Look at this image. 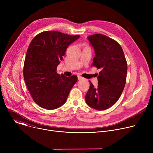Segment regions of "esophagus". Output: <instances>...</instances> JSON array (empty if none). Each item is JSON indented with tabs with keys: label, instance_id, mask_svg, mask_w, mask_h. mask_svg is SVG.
Instances as JSON below:
<instances>
[{
	"label": "esophagus",
	"instance_id": "esophagus-1",
	"mask_svg": "<svg viewBox=\"0 0 153 153\" xmlns=\"http://www.w3.org/2000/svg\"><path fill=\"white\" fill-rule=\"evenodd\" d=\"M77 78H78V80H81L82 79H83V78H82L81 76H77Z\"/></svg>",
	"mask_w": 153,
	"mask_h": 153
}]
</instances>
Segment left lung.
Wrapping results in <instances>:
<instances>
[{
  "label": "left lung",
  "mask_w": 153,
  "mask_h": 153,
  "mask_svg": "<svg viewBox=\"0 0 153 153\" xmlns=\"http://www.w3.org/2000/svg\"><path fill=\"white\" fill-rule=\"evenodd\" d=\"M87 38L94 50L93 66L100 71L96 88L89 81L85 100L91 108L105 110L115 104L121 96L126 83L127 63L122 47L116 40L100 34Z\"/></svg>",
  "instance_id": "8db88e82"
}]
</instances>
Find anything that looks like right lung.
<instances>
[{
  "instance_id": "obj_1",
  "label": "right lung",
  "mask_w": 153,
  "mask_h": 153,
  "mask_svg": "<svg viewBox=\"0 0 153 153\" xmlns=\"http://www.w3.org/2000/svg\"><path fill=\"white\" fill-rule=\"evenodd\" d=\"M80 37L56 31H43L31 42L24 66V77L34 101L40 107L54 110L66 102L77 81L75 75L57 73L67 48Z\"/></svg>"
}]
</instances>
